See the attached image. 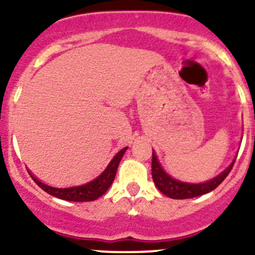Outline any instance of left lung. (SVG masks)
I'll return each mask as SVG.
<instances>
[{"mask_svg":"<svg viewBox=\"0 0 255 255\" xmlns=\"http://www.w3.org/2000/svg\"><path fill=\"white\" fill-rule=\"evenodd\" d=\"M236 158L232 160V163L222 171L215 176L213 179L207 180L205 182H199V184H192V182H184L180 180L174 179L173 176L169 175L163 166L160 165L156 156L155 151L153 150V158H151V176L155 186L158 187L159 191L164 194L165 196L170 199L182 200V199H192V197L201 196V195L207 194V192L215 190L223 180L227 177L230 171L232 170V166L235 164Z\"/></svg>","mask_w":255,"mask_h":255,"instance_id":"obj_1","label":"left lung"}]
</instances>
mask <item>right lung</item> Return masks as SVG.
<instances>
[{"instance_id":"right-lung-1","label":"right lung","mask_w":255,"mask_h":255,"mask_svg":"<svg viewBox=\"0 0 255 255\" xmlns=\"http://www.w3.org/2000/svg\"><path fill=\"white\" fill-rule=\"evenodd\" d=\"M128 149V146L121 149L111 161L107 165V168L100 174L96 179H94L92 181L87 182V184L81 185V186H75V187H65V189H58V187L49 186L47 184H43L42 181L34 177L32 174L29 173V175L32 176V179L34 180L35 184L40 187L42 190H44L45 192H48L49 195L54 197H58V199L66 200V201H75V202H86V201H94L97 200L99 197H101L107 190L110 189V186L112 185L113 180H115L116 173H117V168L120 165V161L122 159L123 154L126 153V150Z\"/></svg>"}]
</instances>
